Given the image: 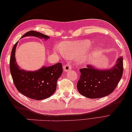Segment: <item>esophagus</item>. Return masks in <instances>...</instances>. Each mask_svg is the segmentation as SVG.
<instances>
[{"instance_id":"1","label":"esophagus","mask_w":132,"mask_h":132,"mask_svg":"<svg viewBox=\"0 0 132 132\" xmlns=\"http://www.w3.org/2000/svg\"><path fill=\"white\" fill-rule=\"evenodd\" d=\"M71 68H72V67H71L70 64H67L64 66V70L65 71H69L71 69Z\"/></svg>"}]
</instances>
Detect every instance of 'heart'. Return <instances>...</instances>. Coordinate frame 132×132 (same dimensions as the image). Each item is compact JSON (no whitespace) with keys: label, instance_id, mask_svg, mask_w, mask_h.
I'll return each mask as SVG.
<instances>
[{"label":"heart","instance_id":"1","mask_svg":"<svg viewBox=\"0 0 132 132\" xmlns=\"http://www.w3.org/2000/svg\"><path fill=\"white\" fill-rule=\"evenodd\" d=\"M91 43L89 40H80L63 43L61 48H55L56 52L61 54L63 56L75 58L79 56L80 62L85 63L90 58V54L87 52L91 48Z\"/></svg>","mask_w":132,"mask_h":132}]
</instances>
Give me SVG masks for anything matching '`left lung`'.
I'll return each instance as SVG.
<instances>
[{"label": "left lung", "mask_w": 132, "mask_h": 132, "mask_svg": "<svg viewBox=\"0 0 132 132\" xmlns=\"http://www.w3.org/2000/svg\"><path fill=\"white\" fill-rule=\"evenodd\" d=\"M80 77L77 83L79 93L89 98H98L111 94L122 77L123 57L117 59L110 69L98 70L90 65L80 69Z\"/></svg>", "instance_id": "left-lung-1"}]
</instances>
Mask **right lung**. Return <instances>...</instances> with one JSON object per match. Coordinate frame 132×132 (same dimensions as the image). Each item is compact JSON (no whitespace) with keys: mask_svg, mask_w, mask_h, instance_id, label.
Listing matches in <instances>:
<instances>
[{"mask_svg":"<svg viewBox=\"0 0 132 132\" xmlns=\"http://www.w3.org/2000/svg\"><path fill=\"white\" fill-rule=\"evenodd\" d=\"M39 38L48 39V36L35 31H30L23 35ZM18 42L11 51L10 59V70L14 85L18 91L31 99L41 100L50 97L57 88V82L63 73L62 64L58 63L48 67H43L35 71L20 69L15 61V49Z\"/></svg>","mask_w":132,"mask_h":132,"instance_id":"right-lung-1","label":"right lung"}]
</instances>
